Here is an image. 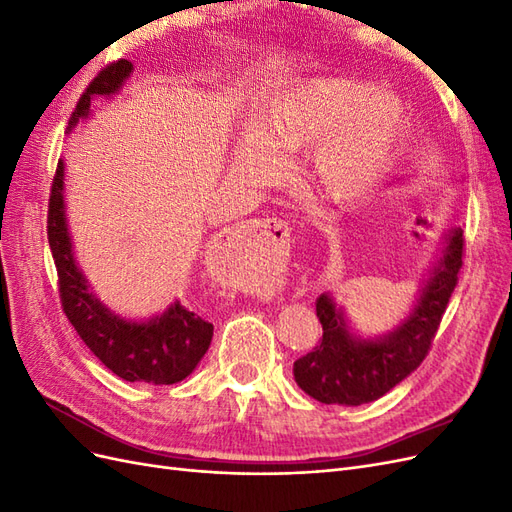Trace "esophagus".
I'll list each match as a JSON object with an SVG mask.
<instances>
[{"instance_id": "obj_1", "label": "esophagus", "mask_w": 512, "mask_h": 512, "mask_svg": "<svg viewBox=\"0 0 512 512\" xmlns=\"http://www.w3.org/2000/svg\"><path fill=\"white\" fill-rule=\"evenodd\" d=\"M290 237L286 222L277 220V218H267V220H254L247 226H243L239 241L245 247V252L250 254H273L277 250H282ZM260 286H265L271 282V275H260Z\"/></svg>"}]
</instances>
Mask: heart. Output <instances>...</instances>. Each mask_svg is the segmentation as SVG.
<instances>
[{"instance_id":"heart-1","label":"heart","mask_w":512,"mask_h":512,"mask_svg":"<svg viewBox=\"0 0 512 512\" xmlns=\"http://www.w3.org/2000/svg\"><path fill=\"white\" fill-rule=\"evenodd\" d=\"M406 108L391 91L348 79H318L275 102L262 117L260 138L275 153L312 149L316 188L337 203L374 190L406 134ZM258 136H245L235 153L241 175L273 181L280 164Z\"/></svg>"}]
</instances>
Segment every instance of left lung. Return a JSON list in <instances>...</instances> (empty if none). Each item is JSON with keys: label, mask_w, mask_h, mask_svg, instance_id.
Listing matches in <instances>:
<instances>
[{"label": "left lung", "mask_w": 512, "mask_h": 512, "mask_svg": "<svg viewBox=\"0 0 512 512\" xmlns=\"http://www.w3.org/2000/svg\"><path fill=\"white\" fill-rule=\"evenodd\" d=\"M463 243V230L455 228L446 237L444 254L408 320L376 342L354 339L333 299L320 294L316 299V316L322 324L320 346L294 361L292 369L301 389L320 404L361 406L410 376L427 356L459 282Z\"/></svg>", "instance_id": "obj_1"}]
</instances>
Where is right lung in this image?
<instances>
[{
	"instance_id": "obj_1",
	"label": "right lung",
	"mask_w": 512,
	"mask_h": 512,
	"mask_svg": "<svg viewBox=\"0 0 512 512\" xmlns=\"http://www.w3.org/2000/svg\"><path fill=\"white\" fill-rule=\"evenodd\" d=\"M130 72L132 64L128 59H117L104 66L76 102L68 128H74L76 121L87 117L91 100L96 96L115 94ZM61 190H64V162L59 160L49 196L46 235L57 269L61 307L74 331L113 374L128 382L175 384L190 376L211 344L213 324L190 312L179 301L149 322H126L108 312L89 292L85 277L74 262Z\"/></svg>"
}]
</instances>
